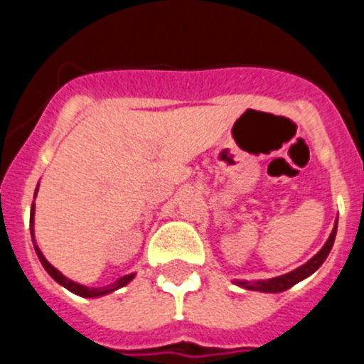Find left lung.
<instances>
[{
  "instance_id": "1",
  "label": "left lung",
  "mask_w": 364,
  "mask_h": 364,
  "mask_svg": "<svg viewBox=\"0 0 364 364\" xmlns=\"http://www.w3.org/2000/svg\"><path fill=\"white\" fill-rule=\"evenodd\" d=\"M336 233H337V218H336V226H333L332 233H330L328 240L324 242V246L321 247L319 252L315 253L308 262L299 266L297 269H291L290 273H284V275H279V277L260 279V281H239V279H235L233 284L240 286V288H244V290L262 291V294H281V291L290 290L291 286L304 281L306 277H310L311 273H315L321 268V264L326 260L328 253H330V250H332L333 240H336Z\"/></svg>"
}]
</instances>
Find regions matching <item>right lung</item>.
I'll list each match as a JSON object with an SVG mask.
<instances>
[{"mask_svg":"<svg viewBox=\"0 0 364 364\" xmlns=\"http://www.w3.org/2000/svg\"><path fill=\"white\" fill-rule=\"evenodd\" d=\"M40 186V184H38ZM38 186H36V193H38ZM36 193H34V198H36ZM34 208L36 205L32 204L31 208V237H32V244H34V250H36V255L38 259H40L41 266L45 268V272L49 273L50 277L54 279V281L58 282V284H62L63 288H67L69 291H73L74 295H80V297H85V299H96V297H102V295H107V294H112V291L120 290V288H124L125 284H129L131 281L134 279V273H129V275H124V277H120L118 281L111 282V284L107 286H102V288H91V286H83L80 284V282H74L70 281L69 277H65L62 272H58L56 268H54L53 264H50L49 260L45 259V255L41 253V250L38 247L36 240H34Z\"/></svg>","mask_w":364,"mask_h":364,"instance_id":"right-lung-1","label":"right lung"}]
</instances>
